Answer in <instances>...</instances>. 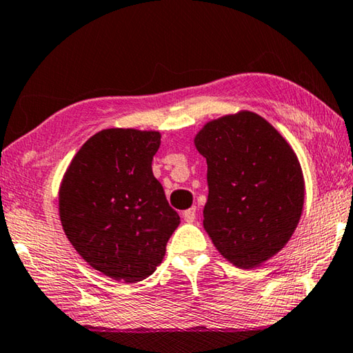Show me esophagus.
I'll use <instances>...</instances> for the list:
<instances>
[{
  "mask_svg": "<svg viewBox=\"0 0 353 353\" xmlns=\"http://www.w3.org/2000/svg\"><path fill=\"white\" fill-rule=\"evenodd\" d=\"M195 213H197V208L192 207V208H189V210L184 211L183 216H184V219H186V222H194Z\"/></svg>",
  "mask_w": 353,
  "mask_h": 353,
  "instance_id": "esophagus-1",
  "label": "esophagus"
}]
</instances>
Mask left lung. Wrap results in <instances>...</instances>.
<instances>
[{
    "instance_id": "obj_1",
    "label": "left lung",
    "mask_w": 353,
    "mask_h": 353,
    "mask_svg": "<svg viewBox=\"0 0 353 353\" xmlns=\"http://www.w3.org/2000/svg\"><path fill=\"white\" fill-rule=\"evenodd\" d=\"M195 146L208 165L205 230L236 267H257L284 248L300 221L305 181L294 150L252 112L210 121Z\"/></svg>"
}]
</instances>
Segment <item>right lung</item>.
Segmentation results:
<instances>
[{
	"instance_id": "add662e5",
	"label": "right lung",
	"mask_w": 353,
	"mask_h": 353,
	"mask_svg": "<svg viewBox=\"0 0 353 353\" xmlns=\"http://www.w3.org/2000/svg\"><path fill=\"white\" fill-rule=\"evenodd\" d=\"M159 143V132H97L75 154L59 188V218L69 241L118 283L153 274L180 224L151 169Z\"/></svg>"
}]
</instances>
